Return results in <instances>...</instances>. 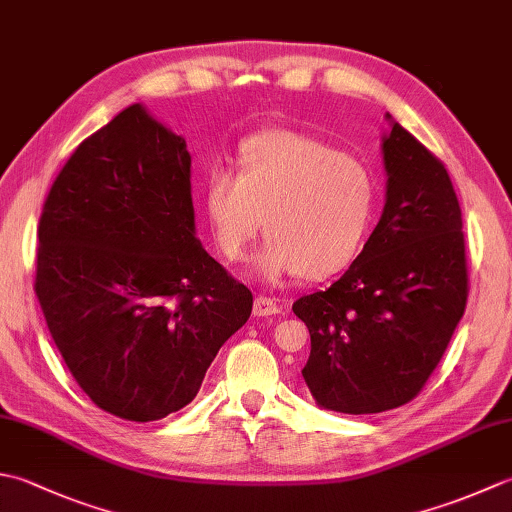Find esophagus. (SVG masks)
Returning a JSON list of instances; mask_svg holds the SVG:
<instances>
[{
    "label": "esophagus",
    "instance_id": "1",
    "mask_svg": "<svg viewBox=\"0 0 512 512\" xmlns=\"http://www.w3.org/2000/svg\"><path fill=\"white\" fill-rule=\"evenodd\" d=\"M253 313H255L257 317H268V315L279 313V306H277L270 297L257 295V297H255V304H253Z\"/></svg>",
    "mask_w": 512,
    "mask_h": 512
}]
</instances>
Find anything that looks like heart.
Listing matches in <instances>:
<instances>
[{"label":"heart","mask_w":512,"mask_h":512,"mask_svg":"<svg viewBox=\"0 0 512 512\" xmlns=\"http://www.w3.org/2000/svg\"><path fill=\"white\" fill-rule=\"evenodd\" d=\"M375 206V177L362 162L293 130L248 137L237 175L215 170L206 184V213L228 262H239L264 226L253 273L268 284L344 270L364 246Z\"/></svg>","instance_id":"obj_1"}]
</instances>
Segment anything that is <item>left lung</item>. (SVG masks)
Returning <instances> with one entry per match:
<instances>
[{"instance_id": "8db88e82", "label": "left lung", "mask_w": 512, "mask_h": 512, "mask_svg": "<svg viewBox=\"0 0 512 512\" xmlns=\"http://www.w3.org/2000/svg\"><path fill=\"white\" fill-rule=\"evenodd\" d=\"M386 119V204L373 235L333 286L293 304L310 333L302 370L310 395L346 415L410 402L442 359L468 297L453 182L426 146Z\"/></svg>"}]
</instances>
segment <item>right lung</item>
<instances>
[{
	"label": "right lung",
	"instance_id": "obj_1",
	"mask_svg": "<svg viewBox=\"0 0 512 512\" xmlns=\"http://www.w3.org/2000/svg\"><path fill=\"white\" fill-rule=\"evenodd\" d=\"M35 293L79 388L128 422L195 399L253 293L195 235L186 139L142 104L70 155L39 219Z\"/></svg>",
	"mask_w": 512,
	"mask_h": 512
}]
</instances>
